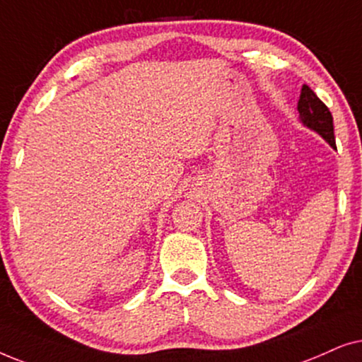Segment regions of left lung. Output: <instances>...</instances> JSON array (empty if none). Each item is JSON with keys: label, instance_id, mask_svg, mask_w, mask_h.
Listing matches in <instances>:
<instances>
[{"label": "left lung", "instance_id": "left-lung-1", "mask_svg": "<svg viewBox=\"0 0 362 362\" xmlns=\"http://www.w3.org/2000/svg\"><path fill=\"white\" fill-rule=\"evenodd\" d=\"M298 112H300L303 124L321 134L326 139V142L336 148L334 125H332V115L329 109L306 84L301 88V95L300 100H298Z\"/></svg>", "mask_w": 362, "mask_h": 362}]
</instances>
